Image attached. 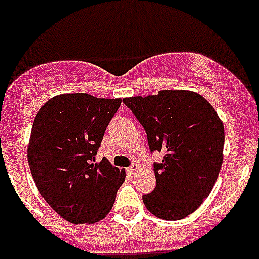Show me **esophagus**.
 Wrapping results in <instances>:
<instances>
[{
	"instance_id": "esophagus-1",
	"label": "esophagus",
	"mask_w": 259,
	"mask_h": 259,
	"mask_svg": "<svg viewBox=\"0 0 259 259\" xmlns=\"http://www.w3.org/2000/svg\"><path fill=\"white\" fill-rule=\"evenodd\" d=\"M139 168H140V166H139V164L138 163H133L132 164V166H130V168L129 169H127V171H129L130 173H135L136 171H138V169Z\"/></svg>"
}]
</instances>
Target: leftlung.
<instances>
[{
  "label": "left lung",
  "mask_w": 259,
  "mask_h": 259,
  "mask_svg": "<svg viewBox=\"0 0 259 259\" xmlns=\"http://www.w3.org/2000/svg\"><path fill=\"white\" fill-rule=\"evenodd\" d=\"M147 134L151 151L163 152L153 164L156 187L143 195L146 209L164 220L194 212L214 188L223 164L225 132L217 110L187 90L124 98Z\"/></svg>",
  "instance_id": "left-lung-1"
}]
</instances>
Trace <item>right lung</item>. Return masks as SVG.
I'll list each match as a JSON object with an SVG mask.
<instances>
[{"instance_id":"1","label":"right lung","mask_w":259,"mask_h":259,"mask_svg":"<svg viewBox=\"0 0 259 259\" xmlns=\"http://www.w3.org/2000/svg\"><path fill=\"white\" fill-rule=\"evenodd\" d=\"M121 98L62 93L39 109L28 144V163L41 197L72 224H93L112 210L124 169L96 161Z\"/></svg>"}]
</instances>
